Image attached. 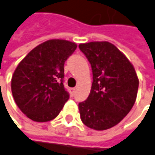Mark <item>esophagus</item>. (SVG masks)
<instances>
[{
    "mask_svg": "<svg viewBox=\"0 0 155 155\" xmlns=\"http://www.w3.org/2000/svg\"><path fill=\"white\" fill-rule=\"evenodd\" d=\"M75 91H76V89H75V88H72V89H70V94H71V96H72V97L75 94Z\"/></svg>",
    "mask_w": 155,
    "mask_h": 155,
    "instance_id": "esophagus-1",
    "label": "esophagus"
}]
</instances>
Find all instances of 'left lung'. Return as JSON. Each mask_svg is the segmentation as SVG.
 <instances>
[{
    "instance_id": "8db88e82",
    "label": "left lung",
    "mask_w": 155,
    "mask_h": 155,
    "mask_svg": "<svg viewBox=\"0 0 155 155\" xmlns=\"http://www.w3.org/2000/svg\"><path fill=\"white\" fill-rule=\"evenodd\" d=\"M92 70L89 97L79 103L82 123L95 130L118 124L133 108L139 81L134 66L113 44L90 42L79 45Z\"/></svg>"
}]
</instances>
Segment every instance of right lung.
Returning a JSON list of instances; mask_svg holds the SVG:
<instances>
[{
    "instance_id": "right-lung-1",
    "label": "right lung",
    "mask_w": 155,
    "mask_h": 155,
    "mask_svg": "<svg viewBox=\"0 0 155 155\" xmlns=\"http://www.w3.org/2000/svg\"><path fill=\"white\" fill-rule=\"evenodd\" d=\"M76 44L51 39L33 50L17 66L12 91L17 106L30 119L47 122L58 116L69 99L64 86V63Z\"/></svg>"
}]
</instances>
